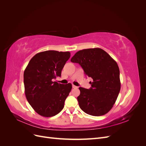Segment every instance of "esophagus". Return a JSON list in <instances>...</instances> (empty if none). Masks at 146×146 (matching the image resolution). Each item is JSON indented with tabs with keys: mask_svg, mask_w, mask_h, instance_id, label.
Segmentation results:
<instances>
[{
	"mask_svg": "<svg viewBox=\"0 0 146 146\" xmlns=\"http://www.w3.org/2000/svg\"><path fill=\"white\" fill-rule=\"evenodd\" d=\"M72 88H77L78 87H77V86H76L74 85H72Z\"/></svg>",
	"mask_w": 146,
	"mask_h": 146,
	"instance_id": "34e87169",
	"label": "esophagus"
}]
</instances>
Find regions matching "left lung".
<instances>
[{
    "mask_svg": "<svg viewBox=\"0 0 146 146\" xmlns=\"http://www.w3.org/2000/svg\"><path fill=\"white\" fill-rule=\"evenodd\" d=\"M70 61L80 64L93 82L90 89L79 88V107L94 116L107 114L113 107L121 90L120 72L117 63L100 48L79 50Z\"/></svg>",
    "mask_w": 146,
    "mask_h": 146,
    "instance_id": "8db88e82",
    "label": "left lung"
}]
</instances>
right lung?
<instances>
[{
    "mask_svg": "<svg viewBox=\"0 0 146 146\" xmlns=\"http://www.w3.org/2000/svg\"><path fill=\"white\" fill-rule=\"evenodd\" d=\"M69 52L47 50L36 54L30 60L24 73L26 98L39 115L52 117L64 108L72 84L54 82L61 77V70L70 58Z\"/></svg>",
    "mask_w": 146,
    "mask_h": 146,
    "instance_id": "add662e5",
    "label": "right lung"
}]
</instances>
